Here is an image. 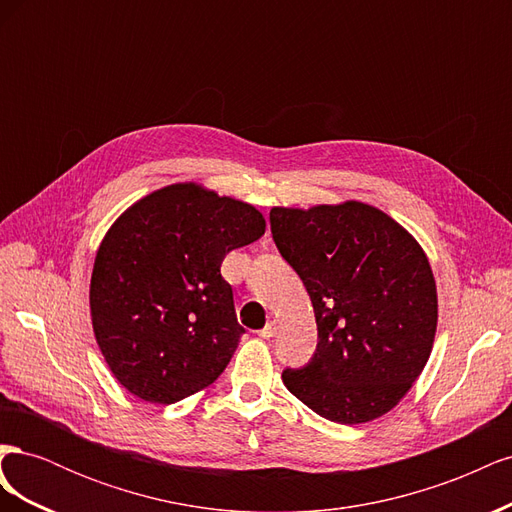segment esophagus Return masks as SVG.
Here are the masks:
<instances>
[{
	"label": "esophagus",
	"mask_w": 512,
	"mask_h": 512,
	"mask_svg": "<svg viewBox=\"0 0 512 512\" xmlns=\"http://www.w3.org/2000/svg\"><path fill=\"white\" fill-rule=\"evenodd\" d=\"M258 335L262 337V339H271V337H275L277 335V322L273 320V322H269L265 329H260L258 331Z\"/></svg>",
	"instance_id": "1"
}]
</instances>
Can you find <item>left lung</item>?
<instances>
[{"instance_id":"obj_1","label":"left lung","mask_w":512,"mask_h":512,"mask_svg":"<svg viewBox=\"0 0 512 512\" xmlns=\"http://www.w3.org/2000/svg\"><path fill=\"white\" fill-rule=\"evenodd\" d=\"M271 235L312 299L318 344L286 389L339 425L389 412L431 354L436 280L421 245L376 207L348 200L312 209L273 207Z\"/></svg>"}]
</instances>
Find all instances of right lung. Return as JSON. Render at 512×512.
<instances>
[{
    "mask_svg": "<svg viewBox=\"0 0 512 512\" xmlns=\"http://www.w3.org/2000/svg\"><path fill=\"white\" fill-rule=\"evenodd\" d=\"M252 205L196 183L134 203L106 232L91 273L96 342L121 386L151 404L207 389L245 329L220 267L265 235Z\"/></svg>",
    "mask_w": 512,
    "mask_h": 512,
    "instance_id": "add662e5",
    "label": "right lung"
}]
</instances>
